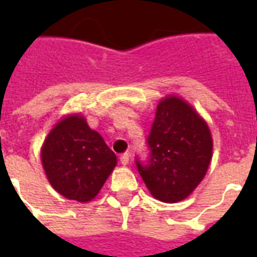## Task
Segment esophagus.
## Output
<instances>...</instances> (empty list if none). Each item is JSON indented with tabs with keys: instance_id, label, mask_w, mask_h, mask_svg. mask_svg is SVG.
I'll return each mask as SVG.
<instances>
[{
	"instance_id": "1",
	"label": "esophagus",
	"mask_w": 257,
	"mask_h": 257,
	"mask_svg": "<svg viewBox=\"0 0 257 257\" xmlns=\"http://www.w3.org/2000/svg\"><path fill=\"white\" fill-rule=\"evenodd\" d=\"M129 160H131V156H129V153H123L122 156L119 157V161L122 165H128Z\"/></svg>"
}]
</instances>
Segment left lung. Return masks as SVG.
<instances>
[{"label": "left lung", "mask_w": 257, "mask_h": 257, "mask_svg": "<svg viewBox=\"0 0 257 257\" xmlns=\"http://www.w3.org/2000/svg\"><path fill=\"white\" fill-rule=\"evenodd\" d=\"M149 157L136 167L150 193L162 202L189 197L204 179L212 158L208 125L193 107L171 96L160 101L146 139Z\"/></svg>", "instance_id": "obj_1"}]
</instances>
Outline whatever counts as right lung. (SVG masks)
Segmentation results:
<instances>
[{
    "label": "right lung",
    "mask_w": 257,
    "mask_h": 257,
    "mask_svg": "<svg viewBox=\"0 0 257 257\" xmlns=\"http://www.w3.org/2000/svg\"><path fill=\"white\" fill-rule=\"evenodd\" d=\"M41 158L53 189L78 202L95 198L117 164L103 138L79 115L64 118L52 129Z\"/></svg>",
    "instance_id": "right-lung-1"
}]
</instances>
